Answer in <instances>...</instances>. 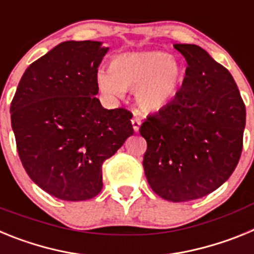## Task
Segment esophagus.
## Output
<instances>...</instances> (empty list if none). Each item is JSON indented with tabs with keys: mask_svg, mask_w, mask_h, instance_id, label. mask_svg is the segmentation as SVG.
Here are the masks:
<instances>
[{
	"mask_svg": "<svg viewBox=\"0 0 254 254\" xmlns=\"http://www.w3.org/2000/svg\"><path fill=\"white\" fill-rule=\"evenodd\" d=\"M132 122V127H133V131L134 132H138V129H140V126H141V120L138 118V117H133L131 120Z\"/></svg>",
	"mask_w": 254,
	"mask_h": 254,
	"instance_id": "1",
	"label": "esophagus"
}]
</instances>
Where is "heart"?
<instances>
[{"label":"heart","mask_w":254,"mask_h":254,"mask_svg":"<svg viewBox=\"0 0 254 254\" xmlns=\"http://www.w3.org/2000/svg\"><path fill=\"white\" fill-rule=\"evenodd\" d=\"M185 81L182 64L164 52L121 55L112 61L111 69L96 72V85L104 95L121 98L125 90H134L136 103L145 112L172 104Z\"/></svg>","instance_id":"obj_1"}]
</instances>
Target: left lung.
<instances>
[{
    "label": "left lung",
    "instance_id": "1",
    "mask_svg": "<svg viewBox=\"0 0 254 254\" xmlns=\"http://www.w3.org/2000/svg\"><path fill=\"white\" fill-rule=\"evenodd\" d=\"M187 61L177 99L147 117L143 169L161 198L186 202L225 183L234 172L246 127V105L228 69L194 44H174Z\"/></svg>",
    "mask_w": 254,
    "mask_h": 254
}]
</instances>
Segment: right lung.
I'll return each mask as SVG.
<instances>
[{"instance_id": "right-lung-1", "label": "right lung", "mask_w": 254, "mask_h": 254, "mask_svg": "<svg viewBox=\"0 0 254 254\" xmlns=\"http://www.w3.org/2000/svg\"><path fill=\"white\" fill-rule=\"evenodd\" d=\"M107 47L68 40L25 69L11 102L22 167L35 185L64 201H85L103 188L102 165L133 134L132 114L105 109L95 95Z\"/></svg>"}]
</instances>
